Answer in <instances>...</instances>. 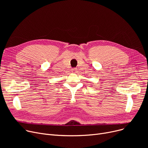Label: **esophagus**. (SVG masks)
<instances>
[{
  "label": "esophagus",
  "instance_id": "esophagus-1",
  "mask_svg": "<svg viewBox=\"0 0 148 148\" xmlns=\"http://www.w3.org/2000/svg\"><path fill=\"white\" fill-rule=\"evenodd\" d=\"M71 72L73 73H77V69L76 68H73L71 69Z\"/></svg>",
  "mask_w": 148,
  "mask_h": 148
}]
</instances>
